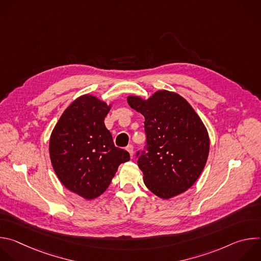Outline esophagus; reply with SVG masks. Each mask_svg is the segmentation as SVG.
Masks as SVG:
<instances>
[{"mask_svg": "<svg viewBox=\"0 0 261 261\" xmlns=\"http://www.w3.org/2000/svg\"><path fill=\"white\" fill-rule=\"evenodd\" d=\"M127 151L129 152V154H130V157L131 158H133V154H134V151H133V145L132 144H129L127 147Z\"/></svg>", "mask_w": 261, "mask_h": 261, "instance_id": "obj_1", "label": "esophagus"}]
</instances>
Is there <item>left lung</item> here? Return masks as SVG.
<instances>
[{"label":"left lung","instance_id":"1","mask_svg":"<svg viewBox=\"0 0 261 261\" xmlns=\"http://www.w3.org/2000/svg\"><path fill=\"white\" fill-rule=\"evenodd\" d=\"M127 101L145 119V151L136 154L144 185L163 199L186 192L208 157L210 138L202 121L187 100L166 90L146 100L128 96Z\"/></svg>","mask_w":261,"mask_h":261}]
</instances>
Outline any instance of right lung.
<instances>
[{"label":"right lung","mask_w":261,"mask_h":261,"mask_svg":"<svg viewBox=\"0 0 261 261\" xmlns=\"http://www.w3.org/2000/svg\"><path fill=\"white\" fill-rule=\"evenodd\" d=\"M111 105L93 95L74 100L63 113L49 139V156L56 174L71 192L88 200L100 196L120 164L130 160L116 147L104 124Z\"/></svg>","instance_id":"right-lung-1"}]
</instances>
